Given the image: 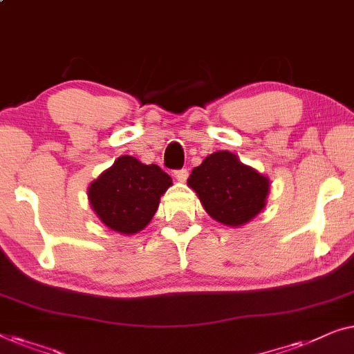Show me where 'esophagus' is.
Wrapping results in <instances>:
<instances>
[{"mask_svg":"<svg viewBox=\"0 0 354 354\" xmlns=\"http://www.w3.org/2000/svg\"><path fill=\"white\" fill-rule=\"evenodd\" d=\"M187 176H189V171L186 170V168H183V170H178V171H175V178L178 179L179 183H184V181H186Z\"/></svg>","mask_w":354,"mask_h":354,"instance_id":"obj_1","label":"esophagus"}]
</instances>
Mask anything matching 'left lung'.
<instances>
[{
    "label": "left lung",
    "mask_w": 354,
    "mask_h": 354,
    "mask_svg": "<svg viewBox=\"0 0 354 354\" xmlns=\"http://www.w3.org/2000/svg\"><path fill=\"white\" fill-rule=\"evenodd\" d=\"M187 186L213 220L239 227L266 207L270 178L242 163L236 153L218 151L194 168Z\"/></svg>",
    "instance_id": "left-lung-1"
}]
</instances>
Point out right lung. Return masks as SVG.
I'll return each mask as SVG.
<instances>
[{
  "mask_svg": "<svg viewBox=\"0 0 354 354\" xmlns=\"http://www.w3.org/2000/svg\"><path fill=\"white\" fill-rule=\"evenodd\" d=\"M171 184L160 167L122 156L89 184L88 201L104 226L133 236L151 223Z\"/></svg>",
  "mask_w": 354,
  "mask_h": 354,
  "instance_id": "right-lung-1",
  "label": "right lung"
}]
</instances>
